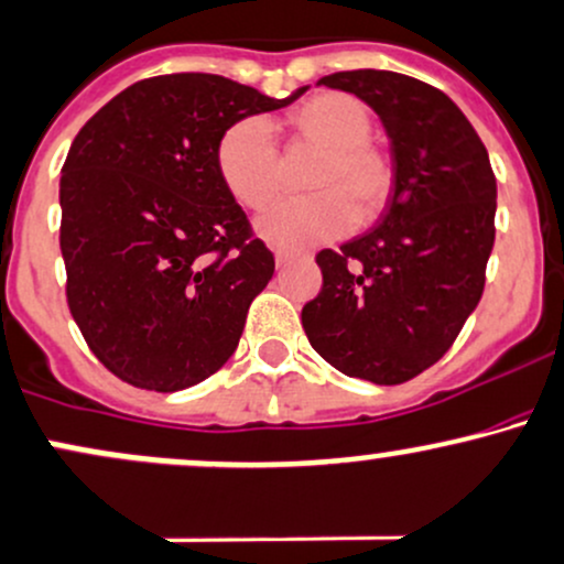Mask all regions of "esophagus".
<instances>
[{
    "label": "esophagus",
    "instance_id": "obj_1",
    "mask_svg": "<svg viewBox=\"0 0 564 564\" xmlns=\"http://www.w3.org/2000/svg\"><path fill=\"white\" fill-rule=\"evenodd\" d=\"M292 259H296V253H294V251L275 249V264H278V268H286V264L292 262Z\"/></svg>",
    "mask_w": 564,
    "mask_h": 564
}]
</instances>
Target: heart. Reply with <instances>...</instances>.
<instances>
[{"mask_svg":"<svg viewBox=\"0 0 564 564\" xmlns=\"http://www.w3.org/2000/svg\"><path fill=\"white\" fill-rule=\"evenodd\" d=\"M294 141L318 152L307 173L311 195L278 203L257 230L272 246L321 243L369 225L388 208L395 187L393 158L375 144L372 115L348 93H318L286 117ZM216 169L240 206L264 212L281 195V160L268 122L243 117L221 133Z\"/></svg>","mask_w":564,"mask_h":564,"instance_id":"heart-1","label":"heart"}]
</instances>
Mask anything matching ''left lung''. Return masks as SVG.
<instances>
[{
    "mask_svg": "<svg viewBox=\"0 0 564 564\" xmlns=\"http://www.w3.org/2000/svg\"><path fill=\"white\" fill-rule=\"evenodd\" d=\"M318 85L367 101L391 139L395 187L369 232L315 257L324 286L302 307L321 358L399 386L433 367L485 292L495 243V173L453 98L399 72L356 69Z\"/></svg>",
    "mask_w": 564,
    "mask_h": 564,
    "instance_id": "left-lung-1",
    "label": "left lung"
}]
</instances>
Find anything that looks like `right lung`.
Listing matches in <instances>:
<instances>
[{
    "label": "right lung",
    "mask_w": 564,
    "mask_h": 564,
    "mask_svg": "<svg viewBox=\"0 0 564 564\" xmlns=\"http://www.w3.org/2000/svg\"><path fill=\"white\" fill-rule=\"evenodd\" d=\"M219 74L141 79L96 111L61 169L66 302L98 361L147 391L227 364L275 259L216 169L232 122L289 107Z\"/></svg>",
    "instance_id": "obj_1"
}]
</instances>
